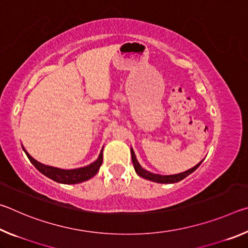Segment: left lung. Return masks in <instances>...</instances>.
Instances as JSON below:
<instances>
[{"label": "left lung", "mask_w": 248, "mask_h": 248, "mask_svg": "<svg viewBox=\"0 0 248 248\" xmlns=\"http://www.w3.org/2000/svg\"><path fill=\"white\" fill-rule=\"evenodd\" d=\"M131 156H132V163H133L134 170H136L138 175L141 176V177L145 178V179L152 180V182L159 183V184H173V183H178V182H180V180H182V179H184L185 177H187L188 175H190V174L192 173V171H195L197 169H198L201 163H202V162H200L199 164H197L195 167H192V169H190V170L184 171V173L176 174V175L162 176V175L152 174V173H150V171H148V170H145L142 169L139 163H138V161H137L136 155H134V152H133L132 149H131Z\"/></svg>", "instance_id": "left-lung-1"}]
</instances>
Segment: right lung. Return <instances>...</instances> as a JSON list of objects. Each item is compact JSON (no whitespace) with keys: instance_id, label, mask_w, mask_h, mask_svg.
Masks as SVG:
<instances>
[{"instance_id":"obj_1","label":"right lung","mask_w":248,"mask_h":248,"mask_svg":"<svg viewBox=\"0 0 248 248\" xmlns=\"http://www.w3.org/2000/svg\"><path fill=\"white\" fill-rule=\"evenodd\" d=\"M23 150L25 151L24 148ZM25 153H26L29 161L31 162V164L35 166L41 174H44L45 176H47V177L54 180V182L57 183L68 184V185L78 184L92 178L93 176L97 174L99 167L103 163V151L100 152L98 158L96 159L94 163H92L91 165L81 167V169H75V170H61V169H57V167L44 165L41 164V163L37 162L35 158H32L31 155L26 152V151H25Z\"/></svg>"}]
</instances>
